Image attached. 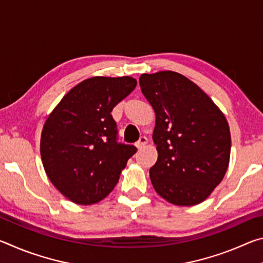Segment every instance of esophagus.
Returning a JSON list of instances; mask_svg holds the SVG:
<instances>
[{
    "mask_svg": "<svg viewBox=\"0 0 263 263\" xmlns=\"http://www.w3.org/2000/svg\"><path fill=\"white\" fill-rule=\"evenodd\" d=\"M148 142V139L146 137H140V139H139V141L137 142L136 144V147L138 148V149H141L142 147H144V146L147 144Z\"/></svg>",
    "mask_w": 263,
    "mask_h": 263,
    "instance_id": "1",
    "label": "esophagus"
}]
</instances>
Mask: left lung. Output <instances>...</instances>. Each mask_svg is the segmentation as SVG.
<instances>
[{
    "instance_id": "1",
    "label": "left lung",
    "mask_w": 263,
    "mask_h": 263,
    "mask_svg": "<svg viewBox=\"0 0 263 263\" xmlns=\"http://www.w3.org/2000/svg\"><path fill=\"white\" fill-rule=\"evenodd\" d=\"M139 84L155 112L158 160L149 169L155 191L174 205L202 203L229 168L231 132L226 117L197 84L180 73L141 74Z\"/></svg>"
}]
</instances>
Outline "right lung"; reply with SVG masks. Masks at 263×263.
<instances>
[{"label":"right lung","instance_id":"add662e5","mask_svg":"<svg viewBox=\"0 0 263 263\" xmlns=\"http://www.w3.org/2000/svg\"><path fill=\"white\" fill-rule=\"evenodd\" d=\"M131 77H94L80 82L48 115L41 137V155L51 183L70 202L91 205L117 184L132 145L116 141L111 111L131 94Z\"/></svg>","mask_w":263,"mask_h":263}]
</instances>
